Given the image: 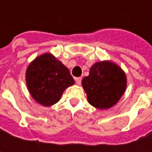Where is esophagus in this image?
I'll use <instances>...</instances> for the list:
<instances>
[{"mask_svg":"<svg viewBox=\"0 0 152 152\" xmlns=\"http://www.w3.org/2000/svg\"><path fill=\"white\" fill-rule=\"evenodd\" d=\"M81 80H82V79L80 78V77H79V78H75V81H76V84L77 85H80L81 84Z\"/></svg>","mask_w":152,"mask_h":152,"instance_id":"1","label":"esophagus"}]
</instances>
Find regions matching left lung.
Returning <instances> with one entry per match:
<instances>
[{
    "mask_svg": "<svg viewBox=\"0 0 152 152\" xmlns=\"http://www.w3.org/2000/svg\"><path fill=\"white\" fill-rule=\"evenodd\" d=\"M82 85L91 106L98 109H109L124 95L127 79L117 64L103 61L93 64L89 75L82 80Z\"/></svg>",
    "mask_w": 152,
    "mask_h": 152,
    "instance_id": "1",
    "label": "left lung"
}]
</instances>
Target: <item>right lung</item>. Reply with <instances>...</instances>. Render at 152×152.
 Returning a JSON list of instances; mask_svg holds the SVG:
<instances>
[{"label":"right lung","instance_id":"add662e5","mask_svg":"<svg viewBox=\"0 0 152 152\" xmlns=\"http://www.w3.org/2000/svg\"><path fill=\"white\" fill-rule=\"evenodd\" d=\"M26 84L32 97L44 107L56 104L63 91L74 84L68 68L50 53L36 57L26 70Z\"/></svg>","mask_w":152,"mask_h":152}]
</instances>
